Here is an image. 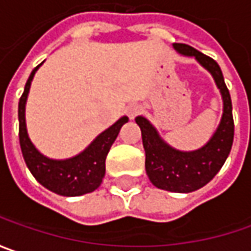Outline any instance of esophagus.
Masks as SVG:
<instances>
[{"mask_svg": "<svg viewBox=\"0 0 251 251\" xmlns=\"http://www.w3.org/2000/svg\"><path fill=\"white\" fill-rule=\"evenodd\" d=\"M142 111H143V108L139 104H130L127 105V108H126V114H127V116H129L130 119L136 118L137 115L140 114Z\"/></svg>", "mask_w": 251, "mask_h": 251, "instance_id": "1", "label": "esophagus"}]
</instances>
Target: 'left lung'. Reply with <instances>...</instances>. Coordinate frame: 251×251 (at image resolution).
I'll use <instances>...</instances> for the list:
<instances>
[{
  "label": "left lung",
  "instance_id": "1",
  "mask_svg": "<svg viewBox=\"0 0 251 251\" xmlns=\"http://www.w3.org/2000/svg\"><path fill=\"white\" fill-rule=\"evenodd\" d=\"M173 48L181 56L194 57L205 70L211 73L224 101V114L219 125L203 146L197 150L182 151L170 146L145 116H136L135 121L142 130L146 153L145 166L150 182L160 190L192 192L212 180L230 153L234 133L232 100L222 70L216 61L188 45L174 43Z\"/></svg>",
  "mask_w": 251,
  "mask_h": 251
}]
</instances>
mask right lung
Listing matches in <instances>:
<instances>
[{
    "instance_id": "right-lung-1",
    "label": "right lung",
    "mask_w": 251,
    "mask_h": 251,
    "mask_svg": "<svg viewBox=\"0 0 251 251\" xmlns=\"http://www.w3.org/2000/svg\"><path fill=\"white\" fill-rule=\"evenodd\" d=\"M43 63L45 61H42L38 67L32 70L18 105L21 150L29 171L45 188L63 197H80L93 192L101 185L105 176V158L111 146L114 145L115 139L119 135L121 127L129 121V118H119L114 125L95 137L81 153L73 157L56 160L42 154L27 135L25 106L30 82Z\"/></svg>"
}]
</instances>
